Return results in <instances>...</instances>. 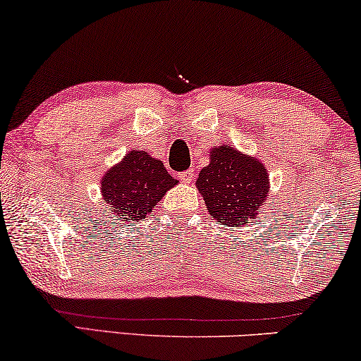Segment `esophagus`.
<instances>
[{
  "instance_id": "obj_1",
  "label": "esophagus",
  "mask_w": 361,
  "mask_h": 361,
  "mask_svg": "<svg viewBox=\"0 0 361 361\" xmlns=\"http://www.w3.org/2000/svg\"><path fill=\"white\" fill-rule=\"evenodd\" d=\"M192 177H194V171H192V169L184 171V172H180V174H179V179L182 182H185V184H190Z\"/></svg>"
}]
</instances>
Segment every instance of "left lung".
Instances as JSON below:
<instances>
[{
    "instance_id": "1",
    "label": "left lung",
    "mask_w": 361,
    "mask_h": 361,
    "mask_svg": "<svg viewBox=\"0 0 361 361\" xmlns=\"http://www.w3.org/2000/svg\"><path fill=\"white\" fill-rule=\"evenodd\" d=\"M195 187L212 219L226 226L246 225L268 200L269 174L259 159L228 145L215 146Z\"/></svg>"
}]
</instances>
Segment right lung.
I'll list each match as a JSON object with an SVG mask.
<instances>
[{
  "mask_svg": "<svg viewBox=\"0 0 361 361\" xmlns=\"http://www.w3.org/2000/svg\"><path fill=\"white\" fill-rule=\"evenodd\" d=\"M177 180L164 162L149 152L133 149L102 177V195L106 209L123 221L145 220Z\"/></svg>",
  "mask_w": 361,
  "mask_h": 361,
  "instance_id": "add662e5",
  "label": "right lung"
}]
</instances>
